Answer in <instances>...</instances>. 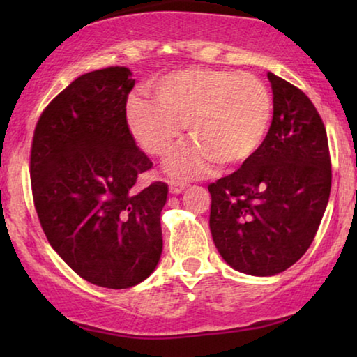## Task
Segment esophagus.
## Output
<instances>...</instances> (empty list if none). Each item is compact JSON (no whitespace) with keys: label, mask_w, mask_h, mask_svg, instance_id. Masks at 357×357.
Masks as SVG:
<instances>
[{"label":"esophagus","mask_w":357,"mask_h":357,"mask_svg":"<svg viewBox=\"0 0 357 357\" xmlns=\"http://www.w3.org/2000/svg\"><path fill=\"white\" fill-rule=\"evenodd\" d=\"M185 187H187V183L180 182V180H169V190H170V193H174V195L182 193L183 190H185Z\"/></svg>","instance_id":"obj_1"}]
</instances>
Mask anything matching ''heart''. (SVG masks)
<instances>
[{
	"mask_svg": "<svg viewBox=\"0 0 357 357\" xmlns=\"http://www.w3.org/2000/svg\"><path fill=\"white\" fill-rule=\"evenodd\" d=\"M153 94L158 104L130 99L126 121L136 143L154 158H165L187 126L193 141L165 162L174 177H202L214 162L242 165L258 153L270 128L271 94L252 75L188 68L160 79Z\"/></svg>",
	"mask_w": 357,
	"mask_h": 357,
	"instance_id": "obj_1",
	"label": "heart"
}]
</instances>
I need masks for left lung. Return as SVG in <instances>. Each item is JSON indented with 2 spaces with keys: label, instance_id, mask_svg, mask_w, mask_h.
Listing matches in <instances>:
<instances>
[{
  "label": "left lung",
  "instance_id": "left-lung-1",
  "mask_svg": "<svg viewBox=\"0 0 357 357\" xmlns=\"http://www.w3.org/2000/svg\"><path fill=\"white\" fill-rule=\"evenodd\" d=\"M273 120L261 148L208 187L209 229L224 261L252 276L294 265L328 204L331 162L325 125L301 89L268 73Z\"/></svg>",
  "mask_w": 357,
  "mask_h": 357
}]
</instances>
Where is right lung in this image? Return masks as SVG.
<instances>
[{"mask_svg":"<svg viewBox=\"0 0 357 357\" xmlns=\"http://www.w3.org/2000/svg\"><path fill=\"white\" fill-rule=\"evenodd\" d=\"M133 86L125 66L79 76L43 110L31 151L33 204L48 242L82 280L109 289L139 284L162 253L169 188L136 187L153 162L126 121Z\"/></svg>","mask_w":357,"mask_h":357,"instance_id":"right-lung-1","label":"right lung"}]
</instances>
